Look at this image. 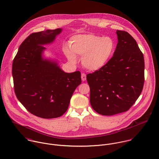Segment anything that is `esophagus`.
I'll use <instances>...</instances> for the list:
<instances>
[{
	"label": "esophagus",
	"mask_w": 159,
	"mask_h": 159,
	"mask_svg": "<svg viewBox=\"0 0 159 159\" xmlns=\"http://www.w3.org/2000/svg\"><path fill=\"white\" fill-rule=\"evenodd\" d=\"M81 78H82V81L86 80V74H84V73H82V74H81Z\"/></svg>",
	"instance_id": "34e87169"
}]
</instances>
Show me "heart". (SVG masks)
<instances>
[{"label":"heart","instance_id":"1","mask_svg":"<svg viewBox=\"0 0 159 159\" xmlns=\"http://www.w3.org/2000/svg\"><path fill=\"white\" fill-rule=\"evenodd\" d=\"M70 48L65 47L64 52L72 63L77 62V57L82 56L81 62L87 69L95 71L104 67L112 57L116 44L109 36L103 37L94 34H78L69 41Z\"/></svg>","mask_w":159,"mask_h":159}]
</instances>
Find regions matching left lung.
Listing matches in <instances>:
<instances>
[{
  "label": "left lung",
  "instance_id": "8db88e82",
  "mask_svg": "<svg viewBox=\"0 0 159 159\" xmlns=\"http://www.w3.org/2000/svg\"><path fill=\"white\" fill-rule=\"evenodd\" d=\"M113 57L102 68L87 75L90 102L98 114L111 116L128 111L140 96L144 83V59L136 41L117 30Z\"/></svg>",
  "mask_w": 159,
  "mask_h": 159
}]
</instances>
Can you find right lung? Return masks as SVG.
I'll return each mask as SVG.
<instances>
[{"label":"right lung","instance_id":"obj_1","mask_svg":"<svg viewBox=\"0 0 159 159\" xmlns=\"http://www.w3.org/2000/svg\"><path fill=\"white\" fill-rule=\"evenodd\" d=\"M61 31L57 28L31 33L20 44L12 64L18 100L32 115L44 119L64 115L81 84L80 71L64 72L56 62L42 57L43 45L52 43Z\"/></svg>","mask_w":159,"mask_h":159}]
</instances>
